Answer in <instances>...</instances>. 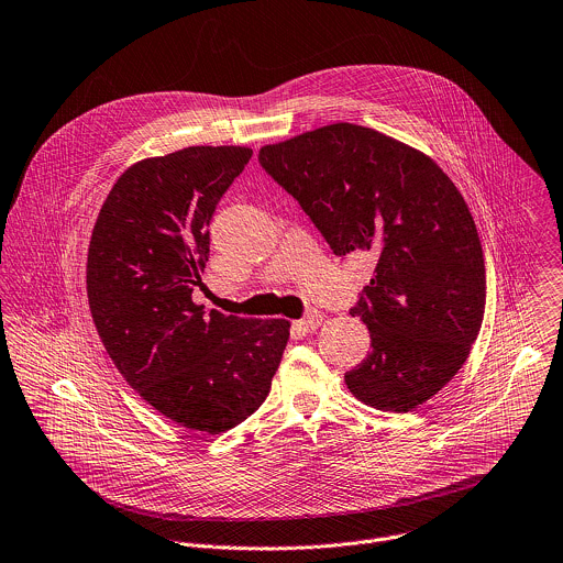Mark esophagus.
Segmentation results:
<instances>
[{
    "instance_id": "34e87169",
    "label": "esophagus",
    "mask_w": 563,
    "mask_h": 563,
    "mask_svg": "<svg viewBox=\"0 0 563 563\" xmlns=\"http://www.w3.org/2000/svg\"><path fill=\"white\" fill-rule=\"evenodd\" d=\"M320 324H322V313H320L318 309H311L302 320L296 322V329L302 331V333H311V331H316Z\"/></svg>"
}]
</instances>
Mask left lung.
<instances>
[{
    "instance_id": "obj_1",
    "label": "left lung",
    "mask_w": 563,
    "mask_h": 563,
    "mask_svg": "<svg viewBox=\"0 0 563 563\" xmlns=\"http://www.w3.org/2000/svg\"><path fill=\"white\" fill-rule=\"evenodd\" d=\"M258 162L333 254L377 258L351 309L373 346L344 375L351 395L384 412L432 399L465 364L485 316V256L461 190L430 155L353 122L265 144Z\"/></svg>"
}]
</instances>
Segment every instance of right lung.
Returning <instances> with one entry per match:
<instances>
[{
    "mask_svg": "<svg viewBox=\"0 0 563 563\" xmlns=\"http://www.w3.org/2000/svg\"><path fill=\"white\" fill-rule=\"evenodd\" d=\"M252 157L247 146H186L131 164L109 190L87 252V298L102 346L159 415L221 434L265 401L287 320H245L192 302L210 219Z\"/></svg>",
    "mask_w": 563,
    "mask_h": 563,
    "instance_id": "right-lung-1",
    "label": "right lung"
}]
</instances>
